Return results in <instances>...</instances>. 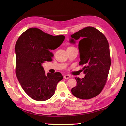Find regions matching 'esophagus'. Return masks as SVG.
<instances>
[{
    "mask_svg": "<svg viewBox=\"0 0 126 126\" xmlns=\"http://www.w3.org/2000/svg\"><path fill=\"white\" fill-rule=\"evenodd\" d=\"M70 78V76L68 75H66L64 76V79H69Z\"/></svg>",
    "mask_w": 126,
    "mask_h": 126,
    "instance_id": "obj_1",
    "label": "esophagus"
}]
</instances>
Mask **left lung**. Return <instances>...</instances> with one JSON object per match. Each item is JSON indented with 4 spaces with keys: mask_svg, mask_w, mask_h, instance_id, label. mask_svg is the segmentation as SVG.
<instances>
[{
    "mask_svg": "<svg viewBox=\"0 0 126 126\" xmlns=\"http://www.w3.org/2000/svg\"><path fill=\"white\" fill-rule=\"evenodd\" d=\"M69 42L75 44L81 39L78 48L80 65L84 78L76 77L77 86L71 89L76 97L88 100L100 94L106 83L111 66L109 46L106 38L96 28L88 26L71 35Z\"/></svg>",
    "mask_w": 126,
    "mask_h": 126,
    "instance_id": "left-lung-1",
    "label": "left lung"
}]
</instances>
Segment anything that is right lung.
<instances>
[{
  "label": "right lung",
  "mask_w": 126,
  "mask_h": 126,
  "mask_svg": "<svg viewBox=\"0 0 126 126\" xmlns=\"http://www.w3.org/2000/svg\"><path fill=\"white\" fill-rule=\"evenodd\" d=\"M64 39V36H54L34 28L26 30L16 42V74L26 94L36 101L50 98L62 80L59 72L46 75L42 64L52 60L54 54L50 50L59 47Z\"/></svg>",
  "instance_id": "right-lung-1"
}]
</instances>
